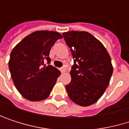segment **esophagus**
Listing matches in <instances>:
<instances>
[{
  "label": "esophagus",
  "instance_id": "1",
  "mask_svg": "<svg viewBox=\"0 0 129 129\" xmlns=\"http://www.w3.org/2000/svg\"><path fill=\"white\" fill-rule=\"evenodd\" d=\"M60 70L61 73H65V72H66V69H65V68H63H63H61Z\"/></svg>",
  "mask_w": 129,
  "mask_h": 129
}]
</instances>
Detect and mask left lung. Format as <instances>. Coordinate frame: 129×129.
Listing matches in <instances>:
<instances>
[{"label":"left lung","instance_id":"obj_1","mask_svg":"<svg viewBox=\"0 0 129 129\" xmlns=\"http://www.w3.org/2000/svg\"><path fill=\"white\" fill-rule=\"evenodd\" d=\"M74 58L72 80L66 85L72 102L87 107L95 103L107 88L113 72L111 57L102 43L86 31L63 33Z\"/></svg>","mask_w":129,"mask_h":129}]
</instances>
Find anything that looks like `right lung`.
Segmentation results:
<instances>
[{"label": "right lung", "instance_id": "add662e5", "mask_svg": "<svg viewBox=\"0 0 129 129\" xmlns=\"http://www.w3.org/2000/svg\"><path fill=\"white\" fill-rule=\"evenodd\" d=\"M60 34L50 30H37L27 35L12 49L9 68L17 90L25 99L39 102L50 94L60 72L51 65V47Z\"/></svg>", "mask_w": 129, "mask_h": 129}]
</instances>
